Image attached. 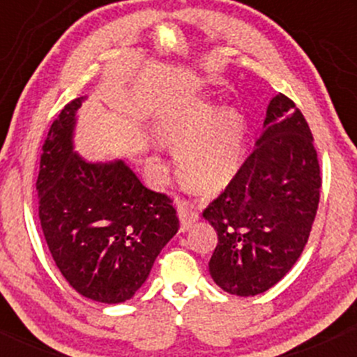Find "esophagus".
Here are the masks:
<instances>
[{
  "instance_id": "esophagus-1",
  "label": "esophagus",
  "mask_w": 357,
  "mask_h": 357,
  "mask_svg": "<svg viewBox=\"0 0 357 357\" xmlns=\"http://www.w3.org/2000/svg\"><path fill=\"white\" fill-rule=\"evenodd\" d=\"M176 206H178V215L181 220L183 228H190L196 220L199 218V211L196 204L184 198H176Z\"/></svg>"
}]
</instances>
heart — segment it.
Returning a JSON list of instances; mask_svg holds the SVG:
<instances>
[{
    "label": "heart",
    "instance_id": "1",
    "mask_svg": "<svg viewBox=\"0 0 357 357\" xmlns=\"http://www.w3.org/2000/svg\"><path fill=\"white\" fill-rule=\"evenodd\" d=\"M162 146L176 149V167L184 183L216 191L235 176L245 147V124L236 110L208 102H190L166 114L155 126Z\"/></svg>",
    "mask_w": 357,
    "mask_h": 357
}]
</instances>
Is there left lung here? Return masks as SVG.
Returning a JSON list of instances; mask_svg holds the SVG:
<instances>
[{
  "label": "left lung",
  "mask_w": 357,
  "mask_h": 357,
  "mask_svg": "<svg viewBox=\"0 0 357 357\" xmlns=\"http://www.w3.org/2000/svg\"><path fill=\"white\" fill-rule=\"evenodd\" d=\"M264 129L252 154L203 211L218 233L213 280L240 297L265 292L294 267L321 198L314 137L294 100L273 97Z\"/></svg>",
  "instance_id": "left-lung-1"
}]
</instances>
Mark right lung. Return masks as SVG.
<instances>
[{
    "mask_svg": "<svg viewBox=\"0 0 357 357\" xmlns=\"http://www.w3.org/2000/svg\"><path fill=\"white\" fill-rule=\"evenodd\" d=\"M82 100L61 109L43 142L38 218L68 284L92 301L119 304L144 284L179 218L173 199L146 188L122 161L90 165L72 153Z\"/></svg>",
    "mask_w": 357,
    "mask_h": 357,
    "instance_id": "add662e5",
    "label": "right lung"
}]
</instances>
